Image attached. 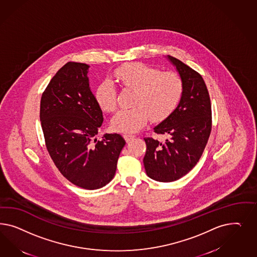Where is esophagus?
<instances>
[{
  "mask_svg": "<svg viewBox=\"0 0 257 257\" xmlns=\"http://www.w3.org/2000/svg\"><path fill=\"white\" fill-rule=\"evenodd\" d=\"M123 137H124L125 140H126L127 142L131 141V140L135 138V136H134V135H128V134H125Z\"/></svg>",
  "mask_w": 257,
  "mask_h": 257,
  "instance_id": "esophagus-1",
  "label": "esophagus"
}]
</instances>
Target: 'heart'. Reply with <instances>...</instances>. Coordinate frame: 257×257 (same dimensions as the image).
<instances>
[{
	"mask_svg": "<svg viewBox=\"0 0 257 257\" xmlns=\"http://www.w3.org/2000/svg\"><path fill=\"white\" fill-rule=\"evenodd\" d=\"M113 79L125 89L135 91L134 107L120 109L111 119L112 128L120 133L139 131L148 121H160L169 117L178 105L183 82L175 72H161L142 63H132L118 68ZM95 100L103 111L112 112L117 106V90L114 84L102 81L95 91Z\"/></svg>",
	"mask_w": 257,
	"mask_h": 257,
	"instance_id": "b5f03b06",
	"label": "heart"
}]
</instances>
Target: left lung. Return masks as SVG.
Returning a JSON list of instances; mask_svg holds the SVG:
<instances>
[{
	"label": "left lung",
	"mask_w": 257,
	"mask_h": 257,
	"mask_svg": "<svg viewBox=\"0 0 257 257\" xmlns=\"http://www.w3.org/2000/svg\"><path fill=\"white\" fill-rule=\"evenodd\" d=\"M183 82L178 105L169 117L154 128L169 140L145 138L143 163L150 178L169 183L182 178L198 163L211 133V101L202 76L179 59L167 56Z\"/></svg>",
	"instance_id": "obj_1"
}]
</instances>
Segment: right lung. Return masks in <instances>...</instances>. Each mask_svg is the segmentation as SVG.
I'll return each mask as SVG.
<instances>
[{"label": "right lung", "instance_id": "1", "mask_svg": "<svg viewBox=\"0 0 257 257\" xmlns=\"http://www.w3.org/2000/svg\"><path fill=\"white\" fill-rule=\"evenodd\" d=\"M89 66L69 62L52 78L40 101V121L46 147L63 176L88 190L104 187L114 178L125 140L100 129L102 111L87 76Z\"/></svg>", "mask_w": 257, "mask_h": 257}]
</instances>
